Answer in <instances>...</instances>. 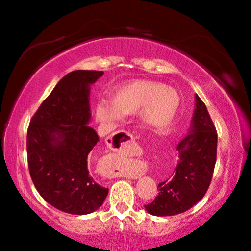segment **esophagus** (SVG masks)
<instances>
[{
	"mask_svg": "<svg viewBox=\"0 0 251 251\" xmlns=\"http://www.w3.org/2000/svg\"><path fill=\"white\" fill-rule=\"evenodd\" d=\"M120 144L119 153L121 156L112 155L109 159V164L112 166L113 177H125L136 179L145 173V167L140 161L131 160L128 155H132L136 151V145L133 144V138L129 132L119 131L114 136Z\"/></svg>",
	"mask_w": 251,
	"mask_h": 251,
	"instance_id": "esophagus-1",
	"label": "esophagus"
}]
</instances>
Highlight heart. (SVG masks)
<instances>
[{"mask_svg":"<svg viewBox=\"0 0 251 251\" xmlns=\"http://www.w3.org/2000/svg\"><path fill=\"white\" fill-rule=\"evenodd\" d=\"M107 101L99 102L96 116L104 122L114 121L120 115L142 112V119L151 128L162 130L173 123L179 108L180 98L174 88L159 82L136 81L116 89Z\"/></svg>","mask_w":251,"mask_h":251,"instance_id":"1","label":"heart"}]
</instances>
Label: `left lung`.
Here are the masks:
<instances>
[{"label":"left lung","instance_id":"8db88e82","mask_svg":"<svg viewBox=\"0 0 251 251\" xmlns=\"http://www.w3.org/2000/svg\"><path fill=\"white\" fill-rule=\"evenodd\" d=\"M178 164L170 180L159 184V195L145 205L153 216H174L197 204L207 193L217 156V131L204 102L195 95L188 135L177 146Z\"/></svg>","mask_w":251,"mask_h":251}]
</instances>
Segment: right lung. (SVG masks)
<instances>
[{"mask_svg":"<svg viewBox=\"0 0 251 251\" xmlns=\"http://www.w3.org/2000/svg\"><path fill=\"white\" fill-rule=\"evenodd\" d=\"M102 74L78 70L65 75L41 104L27 130L30 178L48 203L67 214H91L108 193L88 169V155L99 140L88 126L90 84Z\"/></svg>","mask_w":251,"mask_h":251,"instance_id":"obj_1","label":"right lung"}]
</instances>
